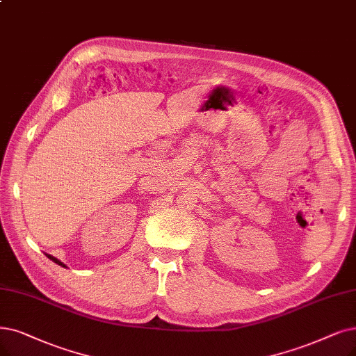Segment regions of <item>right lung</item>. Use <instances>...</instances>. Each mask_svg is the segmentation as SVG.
Returning <instances> with one entry per match:
<instances>
[{
  "mask_svg": "<svg viewBox=\"0 0 356 356\" xmlns=\"http://www.w3.org/2000/svg\"><path fill=\"white\" fill-rule=\"evenodd\" d=\"M47 257H48V259H51V260H52V261H54V263H56V264H58V266H63V267H67V266H65V264H64V263H63V261H60V260H58V259H55V257H52V255H51V254H47Z\"/></svg>",
  "mask_w": 356,
  "mask_h": 356,
  "instance_id": "obj_1",
  "label": "right lung"
}]
</instances>
